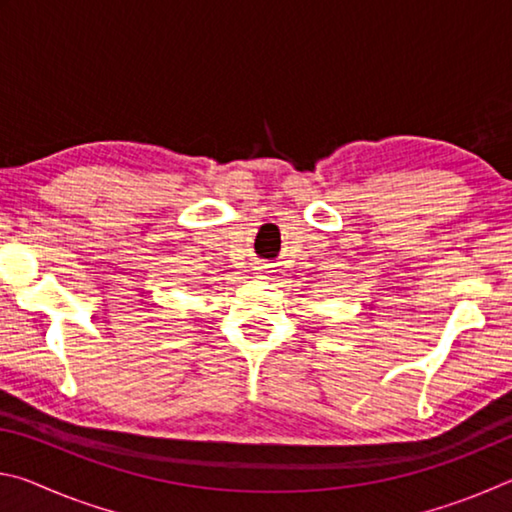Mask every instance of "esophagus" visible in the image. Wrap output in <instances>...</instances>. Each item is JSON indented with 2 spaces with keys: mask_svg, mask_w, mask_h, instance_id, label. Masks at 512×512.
<instances>
[{
  "mask_svg": "<svg viewBox=\"0 0 512 512\" xmlns=\"http://www.w3.org/2000/svg\"><path fill=\"white\" fill-rule=\"evenodd\" d=\"M257 271H259V273H264V271H266V266H259V268H257Z\"/></svg>",
  "mask_w": 512,
  "mask_h": 512,
  "instance_id": "obj_1",
  "label": "esophagus"
}]
</instances>
